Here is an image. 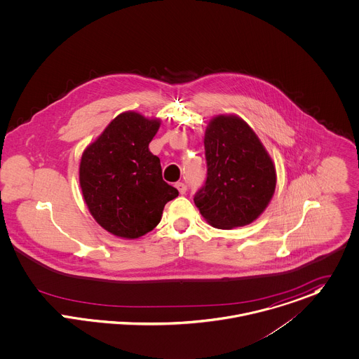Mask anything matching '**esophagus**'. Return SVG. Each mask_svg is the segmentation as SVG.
Segmentation results:
<instances>
[{"instance_id": "esophagus-1", "label": "esophagus", "mask_w": 359, "mask_h": 359, "mask_svg": "<svg viewBox=\"0 0 359 359\" xmlns=\"http://www.w3.org/2000/svg\"><path fill=\"white\" fill-rule=\"evenodd\" d=\"M176 189L179 190V193H180V194H186V191H187V186H186L184 183H182V182L176 183Z\"/></svg>"}]
</instances>
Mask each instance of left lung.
Wrapping results in <instances>:
<instances>
[{
    "instance_id": "1",
    "label": "left lung",
    "mask_w": 359,
    "mask_h": 359,
    "mask_svg": "<svg viewBox=\"0 0 359 359\" xmlns=\"http://www.w3.org/2000/svg\"><path fill=\"white\" fill-rule=\"evenodd\" d=\"M208 175L194 197L202 217L230 230L255 222L277 186L276 165L255 130L236 114L209 121L205 136Z\"/></svg>"
}]
</instances>
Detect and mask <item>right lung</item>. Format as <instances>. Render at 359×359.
I'll return each instance as SVG.
<instances>
[{"label": "right lung", "instance_id": "obj_1", "mask_svg": "<svg viewBox=\"0 0 359 359\" xmlns=\"http://www.w3.org/2000/svg\"><path fill=\"white\" fill-rule=\"evenodd\" d=\"M160 125V118L121 113L82 153L85 203L97 224L116 237H143L160 223L165 203L179 196L163 182L160 158L149 150Z\"/></svg>", "mask_w": 359, "mask_h": 359}]
</instances>
